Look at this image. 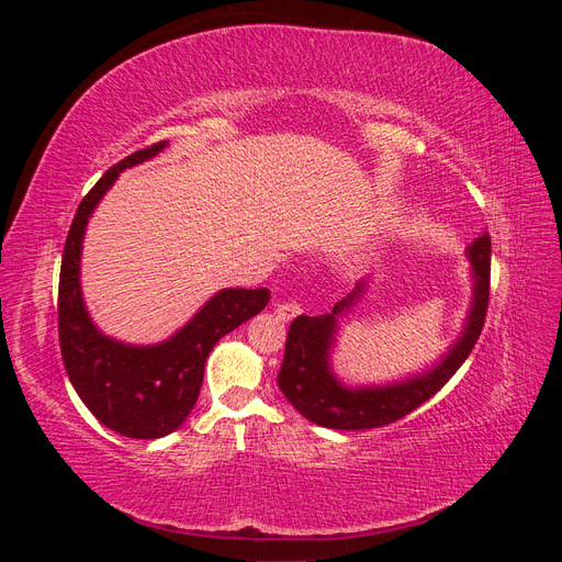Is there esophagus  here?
I'll use <instances>...</instances> for the list:
<instances>
[{
    "mask_svg": "<svg viewBox=\"0 0 562 562\" xmlns=\"http://www.w3.org/2000/svg\"><path fill=\"white\" fill-rule=\"evenodd\" d=\"M300 312H302V307H300L297 302H293V300H288V302H277V314H279V318H283V321H291V318H295Z\"/></svg>",
    "mask_w": 562,
    "mask_h": 562,
    "instance_id": "1",
    "label": "esophagus"
}]
</instances>
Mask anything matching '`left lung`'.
<instances>
[{
  "label": "left lung",
  "mask_w": 562,
  "mask_h": 562,
  "mask_svg": "<svg viewBox=\"0 0 562 562\" xmlns=\"http://www.w3.org/2000/svg\"><path fill=\"white\" fill-rule=\"evenodd\" d=\"M490 234H483L469 248L473 265V304L467 321V328L459 342L431 372L407 382L382 386V389H345L337 384L328 368V349L335 333V316L351 307L353 300L363 293L359 283L353 291L339 300L330 314L321 316H297L285 337V353L279 370V386L291 401L297 413L312 419L318 427L328 429H375L411 415L415 407L429 401L436 391L454 375L467 361L475 339L481 337L485 326L487 302H490Z\"/></svg>",
  "instance_id": "1"
}]
</instances>
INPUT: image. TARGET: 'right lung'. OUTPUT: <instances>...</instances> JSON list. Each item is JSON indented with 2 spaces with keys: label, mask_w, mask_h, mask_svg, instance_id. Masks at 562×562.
I'll return each mask as SVG.
<instances>
[{
  "label": "right lung",
  "mask_w": 562,
  "mask_h": 562,
  "mask_svg": "<svg viewBox=\"0 0 562 562\" xmlns=\"http://www.w3.org/2000/svg\"><path fill=\"white\" fill-rule=\"evenodd\" d=\"M164 145L155 143L114 164L81 199L65 239L58 283V339L67 378L100 424L145 440L180 427L199 398L203 366L217 339L260 314L269 302L267 288H227L203 304L180 333L155 347H131L98 333L79 288L83 227L116 176L155 157Z\"/></svg>",
  "instance_id": "obj_1"
}]
</instances>
